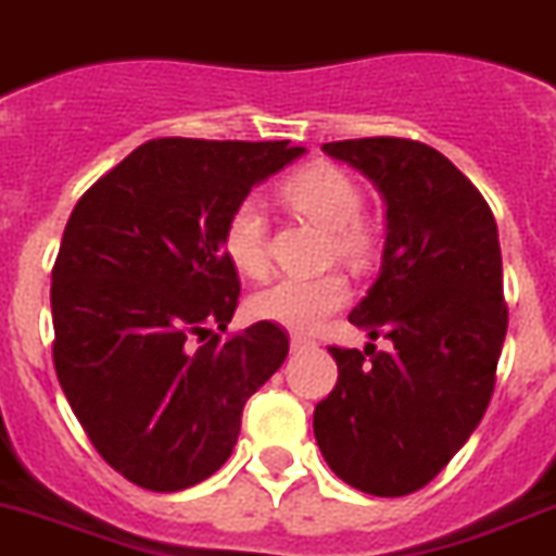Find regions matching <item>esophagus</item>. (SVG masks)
I'll return each instance as SVG.
<instances>
[{
  "mask_svg": "<svg viewBox=\"0 0 556 556\" xmlns=\"http://www.w3.org/2000/svg\"><path fill=\"white\" fill-rule=\"evenodd\" d=\"M311 345H314V342H311L308 337H300V333H293L291 337V351H305L311 349Z\"/></svg>",
  "mask_w": 556,
  "mask_h": 556,
  "instance_id": "34e87169",
  "label": "esophagus"
}]
</instances>
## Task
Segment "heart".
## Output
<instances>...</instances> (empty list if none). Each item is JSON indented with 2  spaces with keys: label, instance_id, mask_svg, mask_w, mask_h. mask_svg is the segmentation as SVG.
<instances>
[{
  "label": "heart",
  "instance_id": "1",
  "mask_svg": "<svg viewBox=\"0 0 556 556\" xmlns=\"http://www.w3.org/2000/svg\"><path fill=\"white\" fill-rule=\"evenodd\" d=\"M286 200L333 231V251L342 260H363L371 251V233L359 223L363 191L351 174L337 165L317 162L293 174L286 182ZM223 251L228 263L245 277H263L268 270V225L260 202L242 200L233 207L225 219ZM349 296V282L340 274L277 277L251 296V314L288 331L308 333L333 311H340Z\"/></svg>",
  "mask_w": 556,
  "mask_h": 556
}]
</instances>
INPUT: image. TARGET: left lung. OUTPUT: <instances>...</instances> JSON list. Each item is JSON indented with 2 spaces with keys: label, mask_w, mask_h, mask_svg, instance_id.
Instances as JSON below:
<instances>
[{
  "label": "left lung",
  "mask_w": 556,
  "mask_h": 556,
  "mask_svg": "<svg viewBox=\"0 0 556 556\" xmlns=\"http://www.w3.org/2000/svg\"><path fill=\"white\" fill-rule=\"evenodd\" d=\"M323 151L386 200L380 277L349 319L391 349H328L340 377L314 408V437L340 480L405 497L448 466L494 394L508 328L497 223L454 162L422 142L345 139Z\"/></svg>",
  "instance_id": "1"
}]
</instances>
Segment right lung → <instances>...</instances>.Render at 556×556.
I'll list each match as a JSON object with an SVG mask.
<instances>
[{
  "label": "right lung",
  "instance_id": "1",
  "mask_svg": "<svg viewBox=\"0 0 556 556\" xmlns=\"http://www.w3.org/2000/svg\"><path fill=\"white\" fill-rule=\"evenodd\" d=\"M302 153L151 139L76 202L51 274L53 365L93 448L134 485L182 491L219 471L248 396L286 363L279 325L225 342L214 328L239 300L225 219Z\"/></svg>",
  "mask_w": 556,
  "mask_h": 556
}]
</instances>
